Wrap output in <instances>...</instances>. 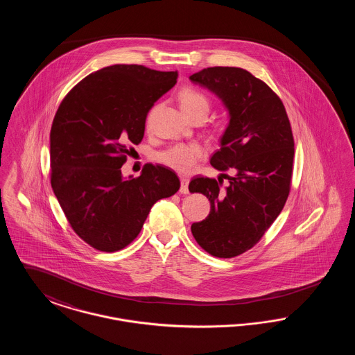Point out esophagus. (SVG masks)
Returning a JSON list of instances; mask_svg holds the SVG:
<instances>
[{
    "instance_id": "esophagus-1",
    "label": "esophagus",
    "mask_w": 355,
    "mask_h": 355,
    "mask_svg": "<svg viewBox=\"0 0 355 355\" xmlns=\"http://www.w3.org/2000/svg\"><path fill=\"white\" fill-rule=\"evenodd\" d=\"M189 182H190V180L187 177H181V189H180L181 194L189 193Z\"/></svg>"
}]
</instances>
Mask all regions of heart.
I'll use <instances>...</instances> for the list:
<instances>
[{
	"label": "heart",
	"instance_id": "heart-1",
	"mask_svg": "<svg viewBox=\"0 0 355 355\" xmlns=\"http://www.w3.org/2000/svg\"><path fill=\"white\" fill-rule=\"evenodd\" d=\"M180 100L182 109L189 117H193L194 114L205 112L207 114L210 102L209 98L202 94L201 92L196 89H184L180 94ZM152 119V114L149 119ZM206 157V149L200 144H177L168 149L158 153L155 155V159L161 162L162 165L168 166L170 169L180 171V173H189L196 169L197 164Z\"/></svg>",
	"mask_w": 355,
	"mask_h": 355
}]
</instances>
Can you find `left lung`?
<instances>
[{
	"mask_svg": "<svg viewBox=\"0 0 355 355\" xmlns=\"http://www.w3.org/2000/svg\"><path fill=\"white\" fill-rule=\"evenodd\" d=\"M190 81L213 92L227 109L229 125L210 164L236 171L226 189L220 178L190 181V193L210 201L209 216L193 223L191 233L205 252L233 258L252 249L285 206L294 158L291 126L281 98L245 69H203Z\"/></svg>",
	"mask_w": 355,
	"mask_h": 355,
	"instance_id": "left-lung-1",
	"label": "left lung"
}]
</instances>
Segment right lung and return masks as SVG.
Wrapping results in <instances>:
<instances>
[{
    "label": "right lung",
    "mask_w": 355,
    "mask_h": 355,
    "mask_svg": "<svg viewBox=\"0 0 355 355\" xmlns=\"http://www.w3.org/2000/svg\"><path fill=\"white\" fill-rule=\"evenodd\" d=\"M177 71L112 65L76 85L51 125V182L76 234L100 252H117L139 234L153 205L180 189L173 170L148 165L123 180L121 168L145 133L154 102Z\"/></svg>",
    "instance_id": "1"
}]
</instances>
